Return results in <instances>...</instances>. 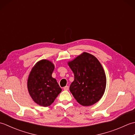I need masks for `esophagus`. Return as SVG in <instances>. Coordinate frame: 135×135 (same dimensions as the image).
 Here are the masks:
<instances>
[{
	"label": "esophagus",
	"mask_w": 135,
	"mask_h": 135,
	"mask_svg": "<svg viewBox=\"0 0 135 135\" xmlns=\"http://www.w3.org/2000/svg\"><path fill=\"white\" fill-rule=\"evenodd\" d=\"M68 89H69V87H68V86H66L64 87V90H68Z\"/></svg>",
	"instance_id": "obj_1"
}]
</instances>
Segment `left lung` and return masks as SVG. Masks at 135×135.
Masks as SVG:
<instances>
[{
  "label": "left lung",
  "instance_id": "1",
  "mask_svg": "<svg viewBox=\"0 0 135 135\" xmlns=\"http://www.w3.org/2000/svg\"><path fill=\"white\" fill-rule=\"evenodd\" d=\"M74 74L70 90L80 104L90 106L102 98L106 87V76L96 57L84 52L68 62Z\"/></svg>",
  "mask_w": 135,
  "mask_h": 135
}]
</instances>
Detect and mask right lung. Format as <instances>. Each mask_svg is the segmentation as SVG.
<instances>
[{"label":"right lung","mask_w":135,"mask_h":135,"mask_svg":"<svg viewBox=\"0 0 135 135\" xmlns=\"http://www.w3.org/2000/svg\"><path fill=\"white\" fill-rule=\"evenodd\" d=\"M54 70L52 62L42 60L36 63L28 76L30 95L36 104L43 107L50 105L62 90L56 79L51 76Z\"/></svg>","instance_id":"1"}]
</instances>
